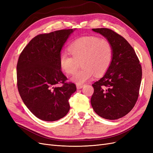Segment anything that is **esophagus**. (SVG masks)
<instances>
[{"instance_id":"esophagus-1","label":"esophagus","mask_w":153,"mask_h":153,"mask_svg":"<svg viewBox=\"0 0 153 153\" xmlns=\"http://www.w3.org/2000/svg\"><path fill=\"white\" fill-rule=\"evenodd\" d=\"M84 86V85H78V84H77L76 85V88H77V89H82V88Z\"/></svg>"}]
</instances>
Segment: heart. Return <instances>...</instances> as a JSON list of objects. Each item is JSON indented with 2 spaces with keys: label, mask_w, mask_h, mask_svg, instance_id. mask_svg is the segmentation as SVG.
<instances>
[{
  "label": "heart",
  "mask_w": 153,
  "mask_h": 153,
  "mask_svg": "<svg viewBox=\"0 0 153 153\" xmlns=\"http://www.w3.org/2000/svg\"><path fill=\"white\" fill-rule=\"evenodd\" d=\"M68 50L73 57L66 52L59 56V65L66 74H72L81 62L83 67L74 73L70 80L82 85L91 80L94 73L97 76L103 75L112 63L114 55L112 44L107 39L96 36H84L74 41Z\"/></svg>",
  "instance_id": "b5f03b06"
}]
</instances>
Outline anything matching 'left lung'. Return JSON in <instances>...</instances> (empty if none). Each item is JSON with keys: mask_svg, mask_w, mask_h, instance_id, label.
I'll return each mask as SVG.
<instances>
[{"mask_svg": "<svg viewBox=\"0 0 153 153\" xmlns=\"http://www.w3.org/2000/svg\"><path fill=\"white\" fill-rule=\"evenodd\" d=\"M112 44V63L104 76L92 84L91 103L99 116L108 120L124 117L135 106L139 94L142 67L135 50L123 37L106 28L92 29Z\"/></svg>", "mask_w": 153, "mask_h": 153, "instance_id": "8db88e82", "label": "left lung"}]
</instances>
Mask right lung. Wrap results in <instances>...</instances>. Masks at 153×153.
Wrapping results in <instances>:
<instances>
[{
  "label": "right lung",
  "mask_w": 153,
  "mask_h": 153,
  "mask_svg": "<svg viewBox=\"0 0 153 153\" xmlns=\"http://www.w3.org/2000/svg\"><path fill=\"white\" fill-rule=\"evenodd\" d=\"M75 29H64L34 37L18 59L17 86L24 104L36 117L55 121L68 113V100L76 91L61 70L59 56ZM61 82V87L56 85Z\"/></svg>",
  "instance_id": "1"
}]
</instances>
